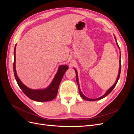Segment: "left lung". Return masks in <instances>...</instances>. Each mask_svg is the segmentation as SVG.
<instances>
[{"mask_svg": "<svg viewBox=\"0 0 134 134\" xmlns=\"http://www.w3.org/2000/svg\"><path fill=\"white\" fill-rule=\"evenodd\" d=\"M115 36V35H114ZM115 41L116 42V44H117V47H118L119 49L120 50V48L119 46L118 43H117V40H116V37L115 36ZM120 61H119V63H120V68H119V74H118V76H117V79L116 80V82L115 83V84L113 85V86L110 88H109L108 90L107 91V92L105 93V94H104L103 96H102L101 97H99V98H96V99H91V98H88V97H87L86 96H85L83 94V93L82 92V91H81L80 90V86H79V79H78V72H77V70H76V69L74 68V69L75 70V74H76V83H77V84H78V90H79V93H80V97H82V98H83L84 99L86 100H88V101H93V100H99V99H102L103 98H104L105 97H106L107 95H108L109 93H110L113 90V88H114L116 86V85L117 84V82H118V80L119 79V78H120V73H121V55L120 56Z\"/></svg>", "mask_w": 134, "mask_h": 134, "instance_id": "8db88e82", "label": "left lung"}]
</instances>
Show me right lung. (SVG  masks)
<instances>
[{
	"mask_svg": "<svg viewBox=\"0 0 134 134\" xmlns=\"http://www.w3.org/2000/svg\"><path fill=\"white\" fill-rule=\"evenodd\" d=\"M15 48L14 50V63L13 70L14 76L19 88L23 92L32 100L37 102H47L54 99L57 96L60 83L62 80L65 72L68 69L66 65H62L59 66L58 70L51 84L47 88L39 90H32L29 88L24 84L17 76L15 69Z\"/></svg>",
	"mask_w": 134,
	"mask_h": 134,
	"instance_id": "add662e5",
	"label": "right lung"
}]
</instances>
